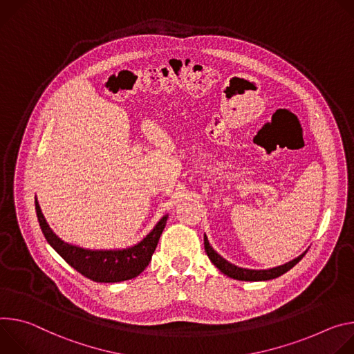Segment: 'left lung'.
<instances>
[{
	"label": "left lung",
	"instance_id": "8db88e82",
	"mask_svg": "<svg viewBox=\"0 0 354 354\" xmlns=\"http://www.w3.org/2000/svg\"><path fill=\"white\" fill-rule=\"evenodd\" d=\"M204 248L205 252L209 257V260L214 263V266L223 272L225 276L234 279V280H239V281H267V280H272V279H277L280 276H283L284 272H287L288 270H291L304 256L308 250H305L302 254H299L298 257H295L294 260L283 264V266H277V267H272V268H267V270H250V268H243V267H238L232 263H229L227 260H225L221 254H218L214 248L209 245L207 234H204Z\"/></svg>",
	"mask_w": 354,
	"mask_h": 354
}]
</instances>
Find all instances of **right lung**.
<instances>
[{
	"instance_id": "add662e5",
	"label": "right lung",
	"mask_w": 354,
	"mask_h": 354,
	"mask_svg": "<svg viewBox=\"0 0 354 354\" xmlns=\"http://www.w3.org/2000/svg\"><path fill=\"white\" fill-rule=\"evenodd\" d=\"M35 209L48 243L74 270L95 283H120L138 277L149 266L169 218V215H165L146 236L133 246L113 250H93L62 241L48 225L36 198Z\"/></svg>"
}]
</instances>
